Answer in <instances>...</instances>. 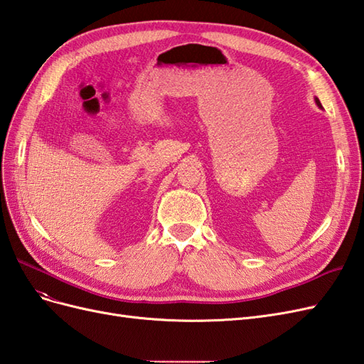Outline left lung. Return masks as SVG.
I'll return each instance as SVG.
<instances>
[{"label": "left lung", "mask_w": 364, "mask_h": 364, "mask_svg": "<svg viewBox=\"0 0 364 364\" xmlns=\"http://www.w3.org/2000/svg\"><path fill=\"white\" fill-rule=\"evenodd\" d=\"M314 102H316V105H317L318 107H321V109H322V105H321V102H318V98H317V97L314 98Z\"/></svg>", "instance_id": "1"}]
</instances>
